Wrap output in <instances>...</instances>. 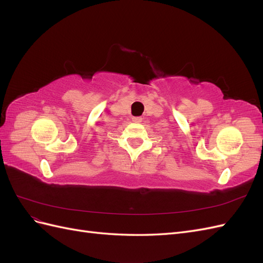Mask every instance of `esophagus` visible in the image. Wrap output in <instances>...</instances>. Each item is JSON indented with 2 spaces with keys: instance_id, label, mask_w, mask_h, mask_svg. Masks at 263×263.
<instances>
[{
  "instance_id": "1",
  "label": "esophagus",
  "mask_w": 263,
  "mask_h": 263,
  "mask_svg": "<svg viewBox=\"0 0 263 263\" xmlns=\"http://www.w3.org/2000/svg\"><path fill=\"white\" fill-rule=\"evenodd\" d=\"M142 121L141 117H133V122L134 123H140Z\"/></svg>"
}]
</instances>
